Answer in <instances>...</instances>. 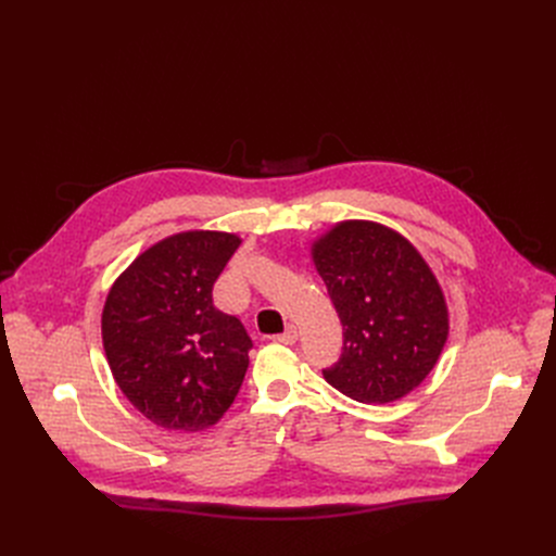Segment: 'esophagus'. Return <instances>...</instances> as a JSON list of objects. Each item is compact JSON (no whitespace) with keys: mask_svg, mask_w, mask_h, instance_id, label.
Returning a JSON list of instances; mask_svg holds the SVG:
<instances>
[{"mask_svg":"<svg viewBox=\"0 0 556 556\" xmlns=\"http://www.w3.org/2000/svg\"><path fill=\"white\" fill-rule=\"evenodd\" d=\"M275 340H277V342H283V344H295V342H298V329H295L293 325H288L286 331L279 333Z\"/></svg>","mask_w":556,"mask_h":556,"instance_id":"esophagus-1","label":"esophagus"}]
</instances>
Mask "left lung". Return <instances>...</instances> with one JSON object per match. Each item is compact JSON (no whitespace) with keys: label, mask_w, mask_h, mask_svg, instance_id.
I'll return each mask as SVG.
<instances>
[{"label":"left lung","mask_w":556,"mask_h":556,"mask_svg":"<svg viewBox=\"0 0 556 556\" xmlns=\"http://www.w3.org/2000/svg\"><path fill=\"white\" fill-rule=\"evenodd\" d=\"M313 263L342 323V354L327 383L361 403H392L434 367L448 338L440 283L417 248L371 220H344L319 237Z\"/></svg>","instance_id":"8db88e82"}]
</instances>
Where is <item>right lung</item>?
<instances>
[{
  "label": "right lung",
  "instance_id": "1",
  "mask_svg": "<svg viewBox=\"0 0 556 556\" xmlns=\"http://www.w3.org/2000/svg\"><path fill=\"white\" fill-rule=\"evenodd\" d=\"M237 233L180 231L141 252L110 288L101 336L119 390L155 426L195 432L237 399L252 340L212 290Z\"/></svg>",
  "mask_w": 556,
  "mask_h": 556
}]
</instances>
